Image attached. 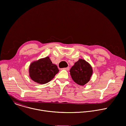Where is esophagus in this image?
Segmentation results:
<instances>
[{
	"instance_id": "esophagus-1",
	"label": "esophagus",
	"mask_w": 126,
	"mask_h": 126,
	"mask_svg": "<svg viewBox=\"0 0 126 126\" xmlns=\"http://www.w3.org/2000/svg\"><path fill=\"white\" fill-rule=\"evenodd\" d=\"M62 69H63V70H66V71H69V69H70V68H69V67H67V68H63Z\"/></svg>"
}]
</instances>
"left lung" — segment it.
<instances>
[{"label": "left lung", "instance_id": "left-lung-1", "mask_svg": "<svg viewBox=\"0 0 126 126\" xmlns=\"http://www.w3.org/2000/svg\"><path fill=\"white\" fill-rule=\"evenodd\" d=\"M70 72L72 79L76 83L84 86L89 81L93 74V69L89 63L80 59L72 67Z\"/></svg>", "mask_w": 126, "mask_h": 126}]
</instances>
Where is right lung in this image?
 Here are the masks:
<instances>
[{
	"instance_id": "right-lung-1",
	"label": "right lung",
	"mask_w": 126,
	"mask_h": 126,
	"mask_svg": "<svg viewBox=\"0 0 126 126\" xmlns=\"http://www.w3.org/2000/svg\"><path fill=\"white\" fill-rule=\"evenodd\" d=\"M58 72L57 66L52 64L49 57L32 63L29 68L31 79L40 84H45L50 81Z\"/></svg>"
}]
</instances>
